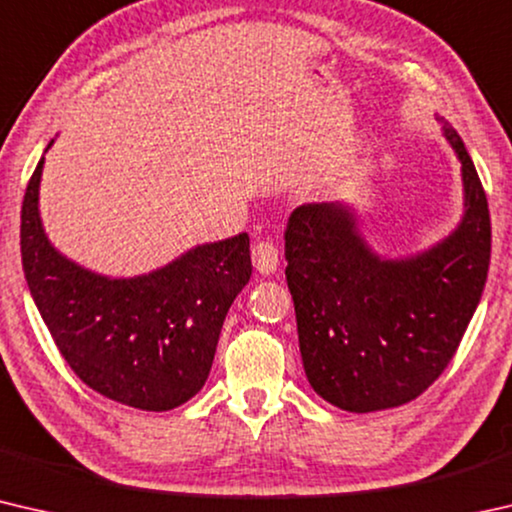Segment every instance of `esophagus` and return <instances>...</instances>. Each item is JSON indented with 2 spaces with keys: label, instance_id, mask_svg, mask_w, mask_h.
<instances>
[{
  "label": "esophagus",
  "instance_id": "1",
  "mask_svg": "<svg viewBox=\"0 0 512 512\" xmlns=\"http://www.w3.org/2000/svg\"><path fill=\"white\" fill-rule=\"evenodd\" d=\"M250 255H253V266L262 275L273 273L277 268V248L271 241H257Z\"/></svg>",
  "mask_w": 512,
  "mask_h": 512
}]
</instances>
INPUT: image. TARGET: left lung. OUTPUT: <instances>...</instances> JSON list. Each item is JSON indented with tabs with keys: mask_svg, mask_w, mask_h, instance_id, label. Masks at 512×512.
I'll list each match as a JSON object with an SVG mask.
<instances>
[{
	"mask_svg": "<svg viewBox=\"0 0 512 512\" xmlns=\"http://www.w3.org/2000/svg\"><path fill=\"white\" fill-rule=\"evenodd\" d=\"M461 160L465 212L452 235L418 255L388 259L368 246L348 203H307L284 232L287 284L302 366L325 402L350 413L415 400L452 361L490 266V212L465 144L443 117Z\"/></svg>",
	"mask_w": 512,
	"mask_h": 512,
	"instance_id": "left-lung-1",
	"label": "left lung"
}]
</instances>
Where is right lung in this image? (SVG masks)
I'll use <instances>...</instances> for the list:
<instances>
[{
	"label": "right lung",
	"instance_id": "right-lung-1",
	"mask_svg": "<svg viewBox=\"0 0 512 512\" xmlns=\"http://www.w3.org/2000/svg\"><path fill=\"white\" fill-rule=\"evenodd\" d=\"M42 164L24 194L20 246L33 302L60 354L92 391L133 409L169 411L192 400L210 375L225 314L253 273L248 235L196 246L146 275H99L47 239Z\"/></svg>",
	"mask_w": 512,
	"mask_h": 512
}]
</instances>
